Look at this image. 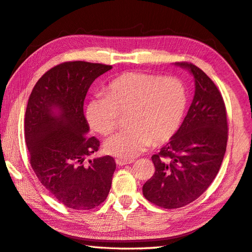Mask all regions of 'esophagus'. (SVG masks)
<instances>
[{"label": "esophagus", "mask_w": 252, "mask_h": 252, "mask_svg": "<svg viewBox=\"0 0 252 252\" xmlns=\"http://www.w3.org/2000/svg\"><path fill=\"white\" fill-rule=\"evenodd\" d=\"M133 161H134V159H122V158H119V159L116 160L117 164L120 165V166H125V165H127V164H132Z\"/></svg>", "instance_id": "obj_1"}]
</instances>
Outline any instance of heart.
Returning <instances> with one entry per match:
<instances>
[{"instance_id":"1","label":"heart","mask_w":252,"mask_h":252,"mask_svg":"<svg viewBox=\"0 0 252 252\" xmlns=\"http://www.w3.org/2000/svg\"><path fill=\"white\" fill-rule=\"evenodd\" d=\"M187 91L178 77L129 72L108 84L105 97L94 98L86 119L94 131L109 135L126 116L129 127L106 142V151L120 158H134L152 143L159 145L174 136L184 120Z\"/></svg>"}]
</instances>
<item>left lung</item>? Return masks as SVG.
<instances>
[{
    "mask_svg": "<svg viewBox=\"0 0 252 252\" xmlns=\"http://www.w3.org/2000/svg\"><path fill=\"white\" fill-rule=\"evenodd\" d=\"M176 64L193 75L194 97L179 130L152 156L155 174L143 186V195L164 209L182 208L209 188L228 139L226 107L214 82L194 64Z\"/></svg>",
    "mask_w": 252,
    "mask_h": 252,
    "instance_id": "8db88e82",
    "label": "left lung"
}]
</instances>
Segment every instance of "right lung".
Returning a JSON list of instances; mask_svg holds the SVG:
<instances>
[{
    "label": "right lung",
    "mask_w": 252,
    "mask_h": 252,
    "mask_svg": "<svg viewBox=\"0 0 252 252\" xmlns=\"http://www.w3.org/2000/svg\"><path fill=\"white\" fill-rule=\"evenodd\" d=\"M111 65L64 62L39 78L25 113V141L29 160L41 185L60 203L92 210L107 199L116 161L111 156L88 160L99 149L84 116L88 88Z\"/></svg>",
    "instance_id": "1"
}]
</instances>
